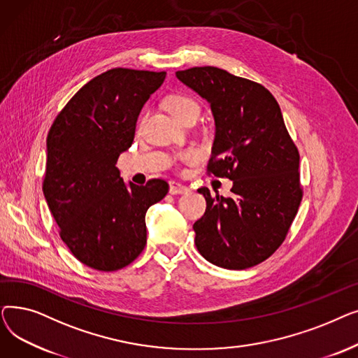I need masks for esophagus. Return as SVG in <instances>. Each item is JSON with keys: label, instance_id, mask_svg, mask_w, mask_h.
<instances>
[{"label": "esophagus", "instance_id": "1", "mask_svg": "<svg viewBox=\"0 0 358 358\" xmlns=\"http://www.w3.org/2000/svg\"><path fill=\"white\" fill-rule=\"evenodd\" d=\"M189 192V187H185L177 181L169 182V194H187Z\"/></svg>", "mask_w": 358, "mask_h": 358}]
</instances>
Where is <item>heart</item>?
<instances>
[{
	"label": "heart",
	"instance_id": "heart-1",
	"mask_svg": "<svg viewBox=\"0 0 358 358\" xmlns=\"http://www.w3.org/2000/svg\"><path fill=\"white\" fill-rule=\"evenodd\" d=\"M165 106L178 120H181L187 115H190V113H197V115H199V110H200L196 100H193L189 96H182V94H174V96H169L165 100ZM180 159L182 162L197 161L199 159V152L196 149L184 150V152L180 155Z\"/></svg>",
	"mask_w": 358,
	"mask_h": 358
}]
</instances>
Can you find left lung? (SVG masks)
I'll use <instances>...</instances> for the list:
<instances>
[{"label": "left lung", "instance_id": "left-lung-1", "mask_svg": "<svg viewBox=\"0 0 358 358\" xmlns=\"http://www.w3.org/2000/svg\"><path fill=\"white\" fill-rule=\"evenodd\" d=\"M210 104L215 142L209 174L234 181L232 197L201 187L208 208L193 224L199 252L215 266L243 270L283 243L302 201L299 150L273 94L216 66L177 71Z\"/></svg>", "mask_w": 358, "mask_h": 358}]
</instances>
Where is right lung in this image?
Segmentation results:
<instances>
[{
	"instance_id": "1",
	"label": "right lung",
	"mask_w": 358,
	"mask_h": 358,
	"mask_svg": "<svg viewBox=\"0 0 358 358\" xmlns=\"http://www.w3.org/2000/svg\"><path fill=\"white\" fill-rule=\"evenodd\" d=\"M166 72L113 68L87 83L56 116L46 139L43 194L73 257L116 271L146 245L145 215L168 193L159 178L124 184L116 164L135 138L143 104Z\"/></svg>"
}]
</instances>
